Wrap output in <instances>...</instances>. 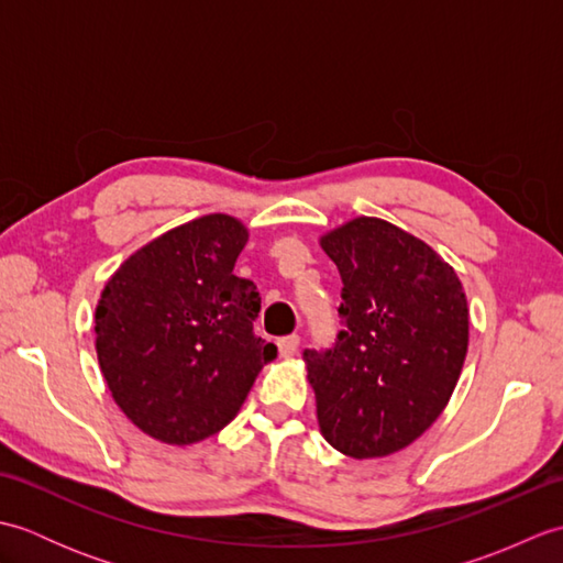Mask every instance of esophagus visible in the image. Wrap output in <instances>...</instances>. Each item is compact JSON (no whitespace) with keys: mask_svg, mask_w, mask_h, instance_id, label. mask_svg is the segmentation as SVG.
Wrapping results in <instances>:
<instances>
[{"mask_svg":"<svg viewBox=\"0 0 563 563\" xmlns=\"http://www.w3.org/2000/svg\"><path fill=\"white\" fill-rule=\"evenodd\" d=\"M278 351H280V355H285V357L295 355L297 351H300V336H297V333H290V336H283V339L278 341Z\"/></svg>","mask_w":563,"mask_h":563,"instance_id":"obj_1","label":"esophagus"}]
</instances>
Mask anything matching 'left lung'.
<instances>
[{
	"label": "left lung",
	"instance_id": "8db88e82",
	"mask_svg": "<svg viewBox=\"0 0 563 563\" xmlns=\"http://www.w3.org/2000/svg\"><path fill=\"white\" fill-rule=\"evenodd\" d=\"M341 273L343 329L331 349H307L321 435L355 460L411 445L457 385L470 309L450 263L421 239L377 218L321 236Z\"/></svg>",
	"mask_w": 563,
	"mask_h": 563
}]
</instances>
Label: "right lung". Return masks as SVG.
<instances>
[{
	"mask_svg": "<svg viewBox=\"0 0 563 563\" xmlns=\"http://www.w3.org/2000/svg\"><path fill=\"white\" fill-rule=\"evenodd\" d=\"M246 239L230 214H206L135 251L106 283L99 365L142 433L169 445L220 433L278 353L254 333L256 285L232 273Z\"/></svg>",
	"mask_w": 563,
	"mask_h": 563,
	"instance_id": "1",
	"label": "right lung"
}]
</instances>
